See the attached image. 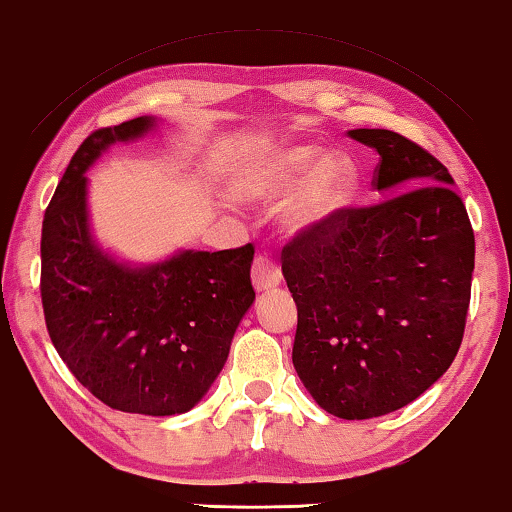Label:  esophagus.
I'll return each instance as SVG.
<instances>
[{
  "instance_id": "1",
  "label": "esophagus",
  "mask_w": 512,
  "mask_h": 512,
  "mask_svg": "<svg viewBox=\"0 0 512 512\" xmlns=\"http://www.w3.org/2000/svg\"><path fill=\"white\" fill-rule=\"evenodd\" d=\"M251 279H254V288L258 292L274 290L281 283V270L270 261V258L258 256L254 261V267H251Z\"/></svg>"
}]
</instances>
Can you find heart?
<instances>
[{
    "label": "heart",
    "mask_w": 512,
    "mask_h": 512,
    "mask_svg": "<svg viewBox=\"0 0 512 512\" xmlns=\"http://www.w3.org/2000/svg\"><path fill=\"white\" fill-rule=\"evenodd\" d=\"M301 183L288 206V222L295 229H311L333 222L351 204L358 188L356 165L342 154L324 156L315 145H295L272 154L249 174L247 195L272 199Z\"/></svg>",
    "instance_id": "heart-1"
}]
</instances>
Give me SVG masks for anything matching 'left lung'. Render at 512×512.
Wrapping results in <instances>:
<instances>
[{
    "label": "left lung",
    "instance_id": "8db88e82",
    "mask_svg": "<svg viewBox=\"0 0 512 512\" xmlns=\"http://www.w3.org/2000/svg\"><path fill=\"white\" fill-rule=\"evenodd\" d=\"M374 147L385 197L295 233L283 276L297 304L292 363L326 413L370 420L449 370L472 295L474 231L454 179L417 142L354 129Z\"/></svg>",
    "mask_w": 512,
    "mask_h": 512
}]
</instances>
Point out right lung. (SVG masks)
Masks as SVG:
<instances>
[{
	"label": "right lung",
	"instance_id": "add662e5",
	"mask_svg": "<svg viewBox=\"0 0 512 512\" xmlns=\"http://www.w3.org/2000/svg\"><path fill=\"white\" fill-rule=\"evenodd\" d=\"M152 127L136 117L97 129L74 152L45 211L40 297L52 345L83 388L122 413L163 417L206 395L256 292L251 242L149 267L115 263L92 242L83 172Z\"/></svg>",
	"mask_w": 512,
	"mask_h": 512
}]
</instances>
